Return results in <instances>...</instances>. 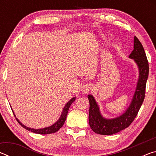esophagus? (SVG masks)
I'll return each mask as SVG.
<instances>
[{
	"label": "esophagus",
	"mask_w": 156,
	"mask_h": 156,
	"mask_svg": "<svg viewBox=\"0 0 156 156\" xmlns=\"http://www.w3.org/2000/svg\"><path fill=\"white\" fill-rule=\"evenodd\" d=\"M92 88H93V84H86L83 85V88H82V93L85 94L89 93V91L92 90Z\"/></svg>",
	"instance_id": "34e87169"
}]
</instances>
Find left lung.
<instances>
[{
  "label": "left lung",
  "mask_w": 156,
  "mask_h": 156,
  "mask_svg": "<svg viewBox=\"0 0 156 156\" xmlns=\"http://www.w3.org/2000/svg\"><path fill=\"white\" fill-rule=\"evenodd\" d=\"M133 50L129 58L133 59L138 66L139 76L133 98L127 109L122 114L113 118H106L101 114L100 107L94 97L88 95L89 101V123L95 133L100 135H113L126 129L136 117L144 101L145 88L149 76V64L143 46L134 36Z\"/></svg>",
  "instance_id": "left-lung-1"
}]
</instances>
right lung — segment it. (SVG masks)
Wrapping results in <instances>:
<instances>
[{
	"label": "right lung",
	"instance_id": "obj_1",
	"mask_svg": "<svg viewBox=\"0 0 156 156\" xmlns=\"http://www.w3.org/2000/svg\"><path fill=\"white\" fill-rule=\"evenodd\" d=\"M76 98V96L73 97L72 98L69 100V101H68L67 102V104L65 105V106L64 107V108H63V110L62 112L61 115H60V116L59 119L56 122H55L54 124H53V125H51V126H47V127L42 128V129H36L28 127V126L23 125V124L20 122V120H18L16 117V115L14 114V111H13L12 109V110L13 113H14V115L15 116L16 119V120L18 121V122L19 123L23 128H25V129H27V130L33 132V133H38V134H50V133H55V132L58 131L59 129L62 127V125H64L66 118H67L68 111H69V107L71 106V105L72 104V102H73V101H75Z\"/></svg>",
	"mask_w": 156,
	"mask_h": 156
}]
</instances>
